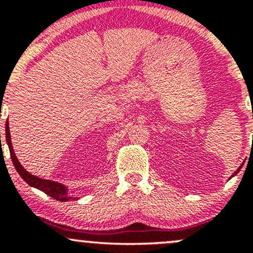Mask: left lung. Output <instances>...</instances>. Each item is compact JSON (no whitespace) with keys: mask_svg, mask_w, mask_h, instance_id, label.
<instances>
[{"mask_svg":"<svg viewBox=\"0 0 253 253\" xmlns=\"http://www.w3.org/2000/svg\"><path fill=\"white\" fill-rule=\"evenodd\" d=\"M240 169H242V167H240V168H239V169H238V170H237V171H236V172H234V173H233V175H232V176H234V175H237V173H238V172H239V170H240Z\"/></svg>","mask_w":253,"mask_h":253,"instance_id":"8db88e82","label":"left lung"}]
</instances>
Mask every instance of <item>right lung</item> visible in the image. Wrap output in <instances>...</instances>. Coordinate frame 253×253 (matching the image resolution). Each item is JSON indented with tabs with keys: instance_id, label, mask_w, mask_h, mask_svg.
Instances as JSON below:
<instances>
[{
	"instance_id": "right-lung-1",
	"label": "right lung",
	"mask_w": 253,
	"mask_h": 253,
	"mask_svg": "<svg viewBox=\"0 0 253 253\" xmlns=\"http://www.w3.org/2000/svg\"><path fill=\"white\" fill-rule=\"evenodd\" d=\"M5 140H7L8 146H9V151H10V157H11V161H13L14 167L19 175L22 177V179L26 183L32 185V187L37 188V189L43 191L45 194L50 195L51 197H53L54 200H58V201H68L70 200L71 197L68 196V191H66V188L64 187L63 184L60 183L53 182V181H48V179H42L39 178V177L32 175V173L26 171L22 165L19 163L17 161L15 153H14L13 146H11V141H10V133H9V125H8V120L7 124H5ZM74 200H76V197H74Z\"/></svg>"
}]
</instances>
